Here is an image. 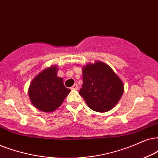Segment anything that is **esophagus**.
I'll use <instances>...</instances> for the list:
<instances>
[{
    "label": "esophagus",
    "mask_w": 158,
    "mask_h": 158,
    "mask_svg": "<svg viewBox=\"0 0 158 158\" xmlns=\"http://www.w3.org/2000/svg\"><path fill=\"white\" fill-rule=\"evenodd\" d=\"M71 89H73V90H77L78 89H79V85H77V84H74L72 87H71Z\"/></svg>",
    "instance_id": "1"
}]
</instances>
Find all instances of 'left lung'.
Instances as JSON below:
<instances>
[{"label":"left lung","mask_w":158,"mask_h":158,"mask_svg":"<svg viewBox=\"0 0 158 158\" xmlns=\"http://www.w3.org/2000/svg\"><path fill=\"white\" fill-rule=\"evenodd\" d=\"M82 88L79 93L92 110L106 112L117 105L124 92V85L112 69L101 61L82 67Z\"/></svg>","instance_id":"8db88e82"}]
</instances>
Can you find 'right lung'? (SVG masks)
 I'll return each mask as SVG.
<instances>
[{"label": "right lung", "instance_id": "right-lung-1", "mask_svg": "<svg viewBox=\"0 0 158 158\" xmlns=\"http://www.w3.org/2000/svg\"><path fill=\"white\" fill-rule=\"evenodd\" d=\"M57 65L48 67L38 73L30 84L29 98L40 111L53 112L71 92L65 87L63 78L57 76Z\"/></svg>", "mask_w": 158, "mask_h": 158}]
</instances>
